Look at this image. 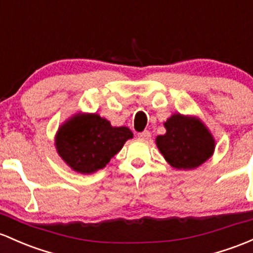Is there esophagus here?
I'll use <instances>...</instances> for the list:
<instances>
[{"instance_id":"1","label":"esophagus","mask_w":253,"mask_h":253,"mask_svg":"<svg viewBox=\"0 0 253 253\" xmlns=\"http://www.w3.org/2000/svg\"><path fill=\"white\" fill-rule=\"evenodd\" d=\"M138 138H140V140H143V141H147L151 138V132L147 131V130H145V131H142L138 134Z\"/></svg>"}]
</instances>
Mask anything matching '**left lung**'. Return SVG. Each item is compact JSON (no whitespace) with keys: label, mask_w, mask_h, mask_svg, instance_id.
Returning <instances> with one entry per match:
<instances>
[{"label":"left lung","mask_w":253,"mask_h":253,"mask_svg":"<svg viewBox=\"0 0 253 253\" xmlns=\"http://www.w3.org/2000/svg\"><path fill=\"white\" fill-rule=\"evenodd\" d=\"M164 126L167 132L156 137V145L172 168L192 170L212 157L216 141L200 118L173 113Z\"/></svg>","instance_id":"1"}]
</instances>
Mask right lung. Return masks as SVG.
Here are the masks:
<instances>
[{"label": "right lung", "instance_id": "1", "mask_svg": "<svg viewBox=\"0 0 253 253\" xmlns=\"http://www.w3.org/2000/svg\"><path fill=\"white\" fill-rule=\"evenodd\" d=\"M132 136L129 127L112 126L97 113H76L58 127L54 141L67 167L89 175L104 169Z\"/></svg>", "mask_w": 253, "mask_h": 253}]
</instances>
